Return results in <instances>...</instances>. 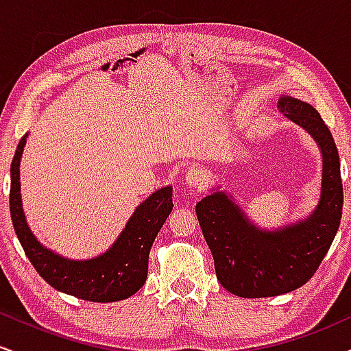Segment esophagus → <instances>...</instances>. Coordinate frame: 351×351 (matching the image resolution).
<instances>
[{"instance_id":"34e87169","label":"esophagus","mask_w":351,"mask_h":351,"mask_svg":"<svg viewBox=\"0 0 351 351\" xmlns=\"http://www.w3.org/2000/svg\"><path fill=\"white\" fill-rule=\"evenodd\" d=\"M204 181H206V173L203 171V168L196 167V165L189 167L186 173H184V184L189 188H201Z\"/></svg>"}]
</instances>
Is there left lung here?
<instances>
[{
    "label": "left lung",
    "mask_w": 351,
    "mask_h": 351,
    "mask_svg": "<svg viewBox=\"0 0 351 351\" xmlns=\"http://www.w3.org/2000/svg\"><path fill=\"white\" fill-rule=\"evenodd\" d=\"M279 106L285 119L304 128L320 148L322 188L315 209L292 224L264 229L219 186L196 204L217 280L244 299L282 295L307 284L328 252L341 219L340 156L328 127L304 100L282 95Z\"/></svg>",
    "instance_id": "8db88e82"
}]
</instances>
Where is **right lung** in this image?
<instances>
[{"mask_svg": "<svg viewBox=\"0 0 351 351\" xmlns=\"http://www.w3.org/2000/svg\"><path fill=\"white\" fill-rule=\"evenodd\" d=\"M26 138L27 134L19 140L11 162L10 211L16 236L27 259L51 287L77 299L117 302L134 295L147 280L153 241L173 209V188L165 186L142 201L106 252L84 261L67 259L39 243L27 226L19 181Z\"/></svg>", "mask_w": 351, "mask_h": 351, "instance_id": "right-lung-1", "label": "right lung"}]
</instances>
